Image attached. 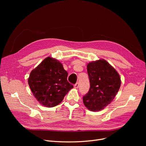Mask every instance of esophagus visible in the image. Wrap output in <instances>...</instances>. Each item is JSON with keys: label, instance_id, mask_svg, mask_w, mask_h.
<instances>
[{"label": "esophagus", "instance_id": "esophagus-1", "mask_svg": "<svg viewBox=\"0 0 146 146\" xmlns=\"http://www.w3.org/2000/svg\"><path fill=\"white\" fill-rule=\"evenodd\" d=\"M74 88L76 89H78L79 88V83H76L74 85Z\"/></svg>", "mask_w": 146, "mask_h": 146}]
</instances>
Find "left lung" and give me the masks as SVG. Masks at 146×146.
<instances>
[{
    "mask_svg": "<svg viewBox=\"0 0 146 146\" xmlns=\"http://www.w3.org/2000/svg\"><path fill=\"white\" fill-rule=\"evenodd\" d=\"M87 71L90 89L83 101L89 110L99 111L113 101L119 89L121 78L115 69L104 60L89 63Z\"/></svg>",
    "mask_w": 146,
    "mask_h": 146,
    "instance_id": "obj_1",
    "label": "left lung"
}]
</instances>
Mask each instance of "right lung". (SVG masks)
Masks as SVG:
<instances>
[{
    "label": "right lung",
    "instance_id": "1",
    "mask_svg": "<svg viewBox=\"0 0 146 146\" xmlns=\"http://www.w3.org/2000/svg\"><path fill=\"white\" fill-rule=\"evenodd\" d=\"M67 75L62 64L48 57L31 72L28 85L37 101L51 108L60 104L73 88L67 81Z\"/></svg>",
    "mask_w": 146,
    "mask_h": 146
}]
</instances>
